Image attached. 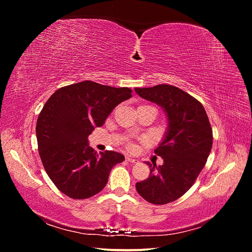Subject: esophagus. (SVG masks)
<instances>
[{"label": "esophagus", "mask_w": 252, "mask_h": 252, "mask_svg": "<svg viewBox=\"0 0 252 252\" xmlns=\"http://www.w3.org/2000/svg\"><path fill=\"white\" fill-rule=\"evenodd\" d=\"M126 161H127V162H129V163H131V164H135V163H138V162H139L138 159L132 158H129V157H127V158H126Z\"/></svg>", "instance_id": "esophagus-1"}]
</instances>
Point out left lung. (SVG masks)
I'll return each instance as SVG.
<instances>
[{
    "label": "left lung",
    "mask_w": 252,
    "mask_h": 252,
    "mask_svg": "<svg viewBox=\"0 0 252 252\" xmlns=\"http://www.w3.org/2000/svg\"><path fill=\"white\" fill-rule=\"evenodd\" d=\"M141 97L161 107L168 126L155 154L163 165H151L149 177L135 184L136 191L149 203L164 205L178 200L193 185L212 147V129L203 105L182 89L159 84L135 88Z\"/></svg>",
    "instance_id": "obj_1"
}]
</instances>
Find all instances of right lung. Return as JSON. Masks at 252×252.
<instances>
[{"instance_id": "add662e5", "label": "right lung", "mask_w": 252, "mask_h": 252, "mask_svg": "<svg viewBox=\"0 0 252 252\" xmlns=\"http://www.w3.org/2000/svg\"><path fill=\"white\" fill-rule=\"evenodd\" d=\"M131 97V89L83 81L58 89L44 105L36 122L42 163L61 192L83 200L98 193L110 170L125 157L116 151L96 154L88 144L95 127L104 125L112 110Z\"/></svg>"}]
</instances>
